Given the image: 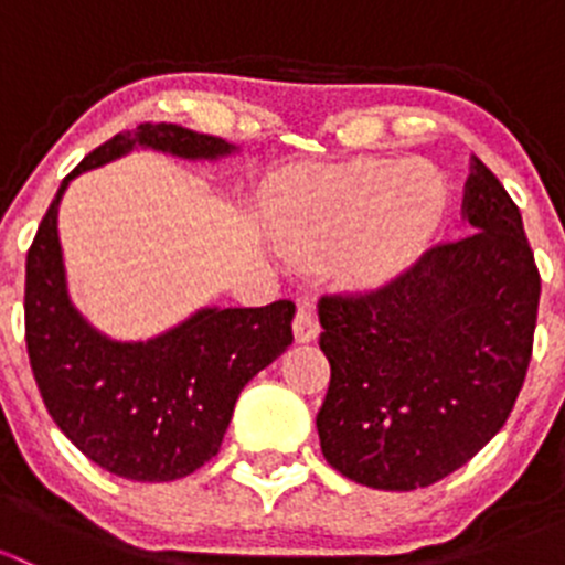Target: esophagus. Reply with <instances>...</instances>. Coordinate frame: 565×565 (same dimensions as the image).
Masks as SVG:
<instances>
[{
    "mask_svg": "<svg viewBox=\"0 0 565 565\" xmlns=\"http://www.w3.org/2000/svg\"><path fill=\"white\" fill-rule=\"evenodd\" d=\"M292 333H295V341H300V344H309V341H315L319 335V319L311 309H306V306H300L298 315H295V322H292Z\"/></svg>",
    "mask_w": 565,
    "mask_h": 565,
    "instance_id": "obj_1",
    "label": "esophagus"
}]
</instances>
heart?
Returning <instances> with one entry per match:
<instances>
[{
  "label": "heart",
  "mask_w": 565,
  "mask_h": 565,
  "mask_svg": "<svg viewBox=\"0 0 565 565\" xmlns=\"http://www.w3.org/2000/svg\"><path fill=\"white\" fill-rule=\"evenodd\" d=\"M446 210L448 188L437 169L363 158L284 180L270 199V224L287 250H335L341 278L374 289L424 254Z\"/></svg>",
  "instance_id": "1"
}]
</instances>
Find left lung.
<instances>
[{
  "mask_svg": "<svg viewBox=\"0 0 565 565\" xmlns=\"http://www.w3.org/2000/svg\"><path fill=\"white\" fill-rule=\"evenodd\" d=\"M461 215L470 235L385 287L319 300V446L363 487L409 492L451 476L503 429L525 383L539 267L520 207L478 158Z\"/></svg>",
  "mask_w": 565,
  "mask_h": 565,
  "instance_id": "1",
  "label": "left lung"
}]
</instances>
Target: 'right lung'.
Wrapping results in <instances>:
<instances>
[{
	"label": "right lung",
	"mask_w": 565,
	"mask_h": 565,
	"mask_svg": "<svg viewBox=\"0 0 565 565\" xmlns=\"http://www.w3.org/2000/svg\"><path fill=\"white\" fill-rule=\"evenodd\" d=\"M136 147L188 161L237 150L172 122L122 130L62 180L26 254V352L45 409L67 440L130 481H177L218 454L248 380L292 344V300L262 309H199L147 341H114L71 303L62 262V193L73 177Z\"/></svg>",
	"instance_id": "obj_1"
}]
</instances>
